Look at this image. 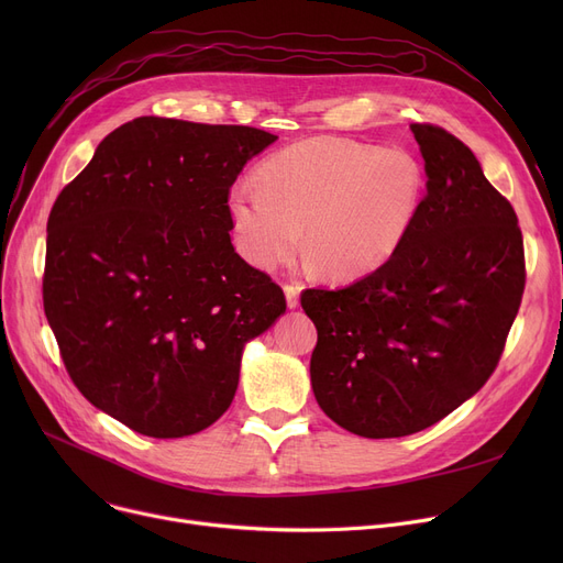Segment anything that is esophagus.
Masks as SVG:
<instances>
[{
  "instance_id": "obj_1",
  "label": "esophagus",
  "mask_w": 563,
  "mask_h": 563,
  "mask_svg": "<svg viewBox=\"0 0 563 563\" xmlns=\"http://www.w3.org/2000/svg\"><path fill=\"white\" fill-rule=\"evenodd\" d=\"M299 294H301V285L299 283H287L285 285V299L289 308H297L299 306Z\"/></svg>"
}]
</instances>
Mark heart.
I'll list each match as a JSON object with an SVG mask.
<instances>
[{
    "mask_svg": "<svg viewBox=\"0 0 563 563\" xmlns=\"http://www.w3.org/2000/svg\"><path fill=\"white\" fill-rule=\"evenodd\" d=\"M424 189V168L401 147L312 136L266 157L257 183H236L228 210L236 246L260 269L291 257L306 236L323 276L356 280L401 249Z\"/></svg>",
    "mask_w": 563,
    "mask_h": 563,
    "instance_id": "obj_1",
    "label": "heart"
}]
</instances>
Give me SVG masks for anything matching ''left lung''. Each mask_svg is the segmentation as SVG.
I'll return each mask as SVG.
<instances>
[{
    "mask_svg": "<svg viewBox=\"0 0 563 563\" xmlns=\"http://www.w3.org/2000/svg\"><path fill=\"white\" fill-rule=\"evenodd\" d=\"M427 170L401 249L344 289H306L317 404L363 438L418 433L482 390L525 291L518 217L448 130L410 125Z\"/></svg>",
    "mask_w": 563,
    "mask_h": 563,
    "instance_id": "left-lung-1",
    "label": "left lung"
}]
</instances>
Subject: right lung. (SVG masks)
Masks as SVG:
<instances>
[{
    "label": "right lung",
    "instance_id": "add662e5",
    "mask_svg": "<svg viewBox=\"0 0 563 563\" xmlns=\"http://www.w3.org/2000/svg\"><path fill=\"white\" fill-rule=\"evenodd\" d=\"M278 136L141 115L113 130L47 219L43 306L77 390L151 438L214 424L283 289L234 253L230 187Z\"/></svg>",
    "mask_w": 563,
    "mask_h": 563
}]
</instances>
